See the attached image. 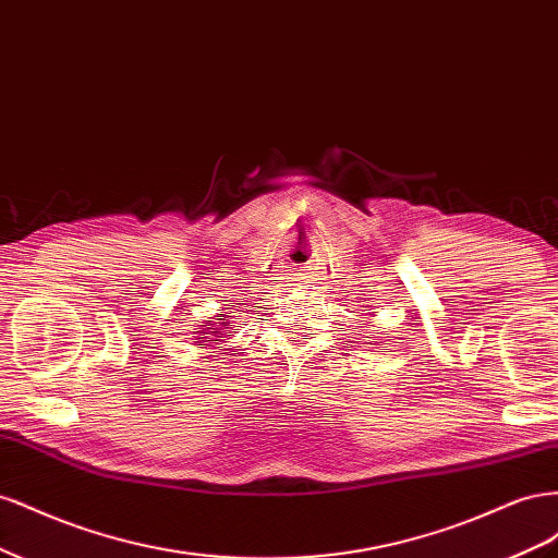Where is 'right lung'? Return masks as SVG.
Listing matches in <instances>:
<instances>
[{
  "label": "right lung",
  "mask_w": 558,
  "mask_h": 558,
  "mask_svg": "<svg viewBox=\"0 0 558 558\" xmlns=\"http://www.w3.org/2000/svg\"><path fill=\"white\" fill-rule=\"evenodd\" d=\"M221 316H223V318L207 320V326H202V328L195 330V335H197L195 340H197L199 349H205V347L214 349L216 344L223 342V337H228L230 320H228V314H221Z\"/></svg>",
  "instance_id": "obj_1"
}]
</instances>
